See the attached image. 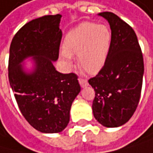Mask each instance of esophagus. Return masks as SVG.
Segmentation results:
<instances>
[{"label": "esophagus", "mask_w": 153, "mask_h": 153, "mask_svg": "<svg viewBox=\"0 0 153 153\" xmlns=\"http://www.w3.org/2000/svg\"><path fill=\"white\" fill-rule=\"evenodd\" d=\"M78 82H79V84H80L81 88H86L87 86H88V82L87 79H84V78H82V77H79V78H78Z\"/></svg>", "instance_id": "obj_1"}]
</instances>
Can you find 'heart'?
Here are the masks:
<instances>
[{
	"label": "heart",
	"mask_w": 153,
	"mask_h": 153,
	"mask_svg": "<svg viewBox=\"0 0 153 153\" xmlns=\"http://www.w3.org/2000/svg\"><path fill=\"white\" fill-rule=\"evenodd\" d=\"M112 40L113 34L108 25L82 22L65 35L60 56L70 66L73 64V56L77 55L82 69L89 74H96L107 62Z\"/></svg>",
	"instance_id": "heart-1"
}]
</instances>
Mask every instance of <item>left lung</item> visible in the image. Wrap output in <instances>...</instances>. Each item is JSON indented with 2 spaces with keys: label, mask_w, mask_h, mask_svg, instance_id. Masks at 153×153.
I'll list each match as a JSON object with an SVG mask.
<instances>
[{
  "label": "left lung",
  "mask_w": 153,
  "mask_h": 153,
  "mask_svg": "<svg viewBox=\"0 0 153 153\" xmlns=\"http://www.w3.org/2000/svg\"><path fill=\"white\" fill-rule=\"evenodd\" d=\"M109 24L113 40L106 64L88 80L95 90V119L108 128L125 124L135 112L142 87L143 56L134 30L115 13H98Z\"/></svg>",
  "instance_id": "left-lung-1"
}]
</instances>
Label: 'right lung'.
Instances as JSON below:
<instances>
[{
    "mask_svg": "<svg viewBox=\"0 0 153 153\" xmlns=\"http://www.w3.org/2000/svg\"><path fill=\"white\" fill-rule=\"evenodd\" d=\"M61 14L32 20L14 35L10 46L8 76L22 116L38 131L58 133L69 122L70 108L81 88L77 76L62 74L53 65L58 59ZM32 57L26 72L21 63Z\"/></svg>",
    "mask_w": 153,
    "mask_h": 153,
    "instance_id": "add662e5",
    "label": "right lung"
}]
</instances>
